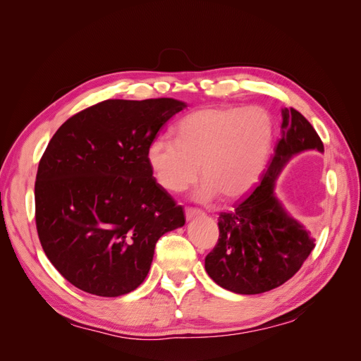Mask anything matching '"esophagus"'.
I'll return each mask as SVG.
<instances>
[{
    "instance_id": "1",
    "label": "esophagus",
    "mask_w": 361,
    "mask_h": 361,
    "mask_svg": "<svg viewBox=\"0 0 361 361\" xmlns=\"http://www.w3.org/2000/svg\"><path fill=\"white\" fill-rule=\"evenodd\" d=\"M200 215H203V212L200 209H194V207H187V209H185V218H187L188 221L192 220V218H195V216H200Z\"/></svg>"
}]
</instances>
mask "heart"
<instances>
[{
	"instance_id": "obj_1",
	"label": "heart",
	"mask_w": 361,
	"mask_h": 361,
	"mask_svg": "<svg viewBox=\"0 0 361 361\" xmlns=\"http://www.w3.org/2000/svg\"><path fill=\"white\" fill-rule=\"evenodd\" d=\"M274 140V120L265 108L214 106L185 116L176 140L157 137L146 158L157 182L170 192H180L204 179L195 197L209 202L241 197L255 187L265 170Z\"/></svg>"
}]
</instances>
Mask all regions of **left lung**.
<instances>
[{
  "label": "left lung",
  "mask_w": 361,
  "mask_h": 361,
  "mask_svg": "<svg viewBox=\"0 0 361 361\" xmlns=\"http://www.w3.org/2000/svg\"><path fill=\"white\" fill-rule=\"evenodd\" d=\"M281 138L259 187L231 212L218 218L220 238L204 259L209 277L227 290L256 295L295 276L314 248V239L288 214L276 195V180L302 152H324L313 126L293 108L281 110Z\"/></svg>",
  "instance_id": "left-lung-1"
}]
</instances>
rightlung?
Instances as JSON below:
<instances>
[{"label":"right lung","instance_id":"1","mask_svg":"<svg viewBox=\"0 0 361 361\" xmlns=\"http://www.w3.org/2000/svg\"><path fill=\"white\" fill-rule=\"evenodd\" d=\"M187 104L108 99L64 122L36 176V226L51 264L75 288L120 297L145 281L158 239L185 224L146 152Z\"/></svg>","mask_w":361,"mask_h":361}]
</instances>
